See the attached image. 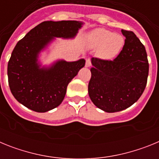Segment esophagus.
Segmentation results:
<instances>
[{
  "label": "esophagus",
  "mask_w": 159,
  "mask_h": 159,
  "mask_svg": "<svg viewBox=\"0 0 159 159\" xmlns=\"http://www.w3.org/2000/svg\"><path fill=\"white\" fill-rule=\"evenodd\" d=\"M91 65H92V63H91V60H90V59H87L86 63H85V66H86L87 67H91Z\"/></svg>",
  "instance_id": "esophagus-1"
}]
</instances>
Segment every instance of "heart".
Instances as JSON below:
<instances>
[{
    "instance_id": "b5f03b06",
    "label": "heart",
    "mask_w": 159,
    "mask_h": 159,
    "mask_svg": "<svg viewBox=\"0 0 159 159\" xmlns=\"http://www.w3.org/2000/svg\"><path fill=\"white\" fill-rule=\"evenodd\" d=\"M89 43L96 48H100L101 57L112 60L120 53L124 45L123 36L104 29H95L89 35Z\"/></svg>"
}]
</instances>
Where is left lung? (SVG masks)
<instances>
[{"label":"left lung","instance_id":"1","mask_svg":"<svg viewBox=\"0 0 159 159\" xmlns=\"http://www.w3.org/2000/svg\"><path fill=\"white\" fill-rule=\"evenodd\" d=\"M122 33L126 37L125 43L115 60L92 58L90 99L97 107L109 113L134 104L144 92L148 77L144 45L131 31L122 29Z\"/></svg>","mask_w":159,"mask_h":159}]
</instances>
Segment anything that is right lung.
Wrapping results in <instances>:
<instances>
[{
	"label": "right lung",
	"mask_w": 159,
	"mask_h": 159,
	"mask_svg": "<svg viewBox=\"0 0 159 159\" xmlns=\"http://www.w3.org/2000/svg\"><path fill=\"white\" fill-rule=\"evenodd\" d=\"M83 25L76 20L43 21L18 41L8 63V85L18 102L36 112L48 111L62 102L67 85L84 67L85 60H60L41 67L39 54L56 37H75Z\"/></svg>",
	"instance_id": "add662e5"
}]
</instances>
